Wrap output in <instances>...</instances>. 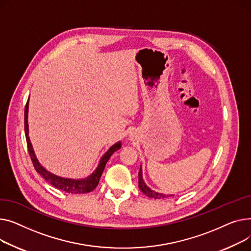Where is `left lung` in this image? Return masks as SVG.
Here are the masks:
<instances>
[{"label": "left lung", "instance_id": "left-lung-1", "mask_svg": "<svg viewBox=\"0 0 251 251\" xmlns=\"http://www.w3.org/2000/svg\"><path fill=\"white\" fill-rule=\"evenodd\" d=\"M139 187H140V189L142 190L143 194H145L147 197L152 198V199H164V198H168V197H171V196H172V195L166 196V195H163V194L156 193V191L152 190L150 187L147 186L146 183L144 182V179H143L142 166H140V171H139ZM172 197H173V196H172Z\"/></svg>", "mask_w": 251, "mask_h": 251}]
</instances>
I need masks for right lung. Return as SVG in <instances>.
I'll list each match as a JSON object with an SVG mask.
<instances>
[{
	"instance_id": "right-lung-1",
	"label": "right lung",
	"mask_w": 251,
	"mask_h": 251,
	"mask_svg": "<svg viewBox=\"0 0 251 251\" xmlns=\"http://www.w3.org/2000/svg\"><path fill=\"white\" fill-rule=\"evenodd\" d=\"M28 104H29V98L27 100V103L25 105V111H24V129H25V137H26L29 156H30V158H31V161H32L35 170L52 186L61 189L63 191H66V193H69V194H74V195L86 194V193H90V191H92L94 188H96V186L99 183L102 172L105 168L107 161L109 160V158L115 151L121 149V147H122L121 142L116 143L110 147L109 150L100 159V162H99L98 167L96 168V170L90 176H88L87 178L71 179V178L60 177V176H56V175L50 173V171H48L46 168H43L40 165V163L38 162V160L34 154L32 145L30 143V139H29V137H28Z\"/></svg>"
}]
</instances>
